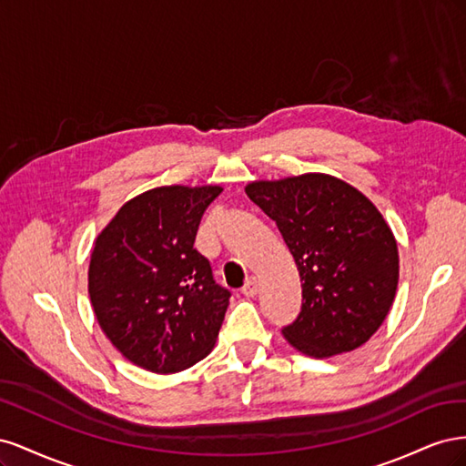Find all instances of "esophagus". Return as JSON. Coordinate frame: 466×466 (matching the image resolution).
<instances>
[{
	"instance_id": "1",
	"label": "esophagus",
	"mask_w": 466,
	"mask_h": 466,
	"mask_svg": "<svg viewBox=\"0 0 466 466\" xmlns=\"http://www.w3.org/2000/svg\"><path fill=\"white\" fill-rule=\"evenodd\" d=\"M243 293L247 295V298H255V295L258 293V279L248 278V281L243 286Z\"/></svg>"
}]
</instances>
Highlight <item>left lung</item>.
I'll use <instances>...</instances> for the list:
<instances>
[{
	"label": "left lung",
	"instance_id": "left-lung-1",
	"mask_svg": "<svg viewBox=\"0 0 466 466\" xmlns=\"http://www.w3.org/2000/svg\"><path fill=\"white\" fill-rule=\"evenodd\" d=\"M245 192L276 221L301 276L303 307L281 330L286 340L315 360L363 346L399 286V247L383 214L356 187L324 173L255 180Z\"/></svg>",
	"mask_w": 466,
	"mask_h": 466
}]
</instances>
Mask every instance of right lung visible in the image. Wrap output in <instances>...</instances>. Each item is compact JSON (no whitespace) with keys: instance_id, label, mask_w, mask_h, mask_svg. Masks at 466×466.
<instances>
[{"instance_id":"1","label":"right lung","mask_w":466,"mask_h":466,"mask_svg":"<svg viewBox=\"0 0 466 466\" xmlns=\"http://www.w3.org/2000/svg\"><path fill=\"white\" fill-rule=\"evenodd\" d=\"M223 188L159 187L126 202L96 235L87 289L98 327L151 373H178L216 346L231 293L194 248L202 214Z\"/></svg>"}]
</instances>
